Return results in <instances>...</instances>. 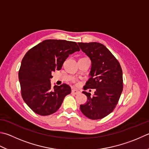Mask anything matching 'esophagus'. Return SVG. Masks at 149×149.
<instances>
[{
    "instance_id": "obj_1",
    "label": "esophagus",
    "mask_w": 149,
    "mask_h": 149,
    "mask_svg": "<svg viewBox=\"0 0 149 149\" xmlns=\"http://www.w3.org/2000/svg\"><path fill=\"white\" fill-rule=\"evenodd\" d=\"M71 93L72 94H74V95H77V94H78L80 93V91H78V90H77V89H72V91H71Z\"/></svg>"
}]
</instances>
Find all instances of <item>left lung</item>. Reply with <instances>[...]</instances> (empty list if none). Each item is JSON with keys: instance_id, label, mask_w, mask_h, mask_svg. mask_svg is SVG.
Here are the masks:
<instances>
[{"instance_id": "obj_1", "label": "left lung", "mask_w": 149, "mask_h": 149, "mask_svg": "<svg viewBox=\"0 0 149 149\" xmlns=\"http://www.w3.org/2000/svg\"><path fill=\"white\" fill-rule=\"evenodd\" d=\"M78 45L91 61L90 78L85 86L95 89L93 97L90 93L82 92L88 100L80 106V110L90 119H102L113 111L123 91L121 67L102 44L91 42L78 43Z\"/></svg>"}]
</instances>
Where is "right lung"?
<instances>
[{
	"mask_svg": "<svg viewBox=\"0 0 149 149\" xmlns=\"http://www.w3.org/2000/svg\"><path fill=\"white\" fill-rule=\"evenodd\" d=\"M80 51L73 41L46 40L30 49L22 59L19 71L21 95L36 113L45 116L60 108L71 89L67 84L52 89V72L60 70L69 54Z\"/></svg>",
	"mask_w": 149,
	"mask_h": 149,
	"instance_id": "right-lung-1",
	"label": "right lung"
}]
</instances>
